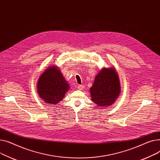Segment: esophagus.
I'll use <instances>...</instances> for the list:
<instances>
[{
  "label": "esophagus",
  "instance_id": "esophagus-1",
  "mask_svg": "<svg viewBox=\"0 0 160 160\" xmlns=\"http://www.w3.org/2000/svg\"><path fill=\"white\" fill-rule=\"evenodd\" d=\"M83 88H84V86H83V85H79H79L78 86V88L79 90H82Z\"/></svg>",
  "mask_w": 160,
  "mask_h": 160
}]
</instances>
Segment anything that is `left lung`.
Masks as SVG:
<instances>
[{"label": "left lung", "instance_id": "1", "mask_svg": "<svg viewBox=\"0 0 160 160\" xmlns=\"http://www.w3.org/2000/svg\"><path fill=\"white\" fill-rule=\"evenodd\" d=\"M118 75L114 68H103L95 78L90 88L91 99L98 106L112 105L120 93Z\"/></svg>", "mask_w": 160, "mask_h": 160}]
</instances>
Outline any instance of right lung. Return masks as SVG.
Wrapping results in <instances>:
<instances>
[{
  "instance_id": "1",
  "label": "right lung",
  "mask_w": 160,
  "mask_h": 160,
  "mask_svg": "<svg viewBox=\"0 0 160 160\" xmlns=\"http://www.w3.org/2000/svg\"><path fill=\"white\" fill-rule=\"evenodd\" d=\"M69 87L61 71L55 67L47 68L37 82L38 94L48 104H58L64 97Z\"/></svg>"
}]
</instances>
